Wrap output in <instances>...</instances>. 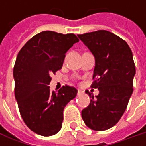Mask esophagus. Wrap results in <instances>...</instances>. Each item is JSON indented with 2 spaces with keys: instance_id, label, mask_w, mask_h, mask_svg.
<instances>
[{
  "instance_id": "34e87169",
  "label": "esophagus",
  "mask_w": 146,
  "mask_h": 146,
  "mask_svg": "<svg viewBox=\"0 0 146 146\" xmlns=\"http://www.w3.org/2000/svg\"><path fill=\"white\" fill-rule=\"evenodd\" d=\"M82 93H83V91L80 90V89H78V91H77V95L80 96V95H81Z\"/></svg>"
}]
</instances>
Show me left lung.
<instances>
[{
    "instance_id": "left-lung-1",
    "label": "left lung",
    "mask_w": 146,
    "mask_h": 146,
    "mask_svg": "<svg viewBox=\"0 0 146 146\" xmlns=\"http://www.w3.org/2000/svg\"><path fill=\"white\" fill-rule=\"evenodd\" d=\"M78 37L95 57L91 88L99 90L96 98L85 91L92 99L82 110V119L89 128L105 131L119 121L133 92L136 67L132 50L124 40L106 30Z\"/></svg>"
}]
</instances>
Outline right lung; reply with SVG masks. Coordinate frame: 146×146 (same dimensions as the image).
Returning <instances> with one entry per match:
<instances>
[{"label": "right lung", "mask_w": 146, "mask_h": 146, "mask_svg": "<svg viewBox=\"0 0 146 146\" xmlns=\"http://www.w3.org/2000/svg\"><path fill=\"white\" fill-rule=\"evenodd\" d=\"M75 34L44 31L21 48L14 66V94L20 115L32 132L49 137L61 130L63 110L76 98V88L64 85L58 93L48 84L62 69L66 53L78 42Z\"/></svg>", "instance_id": "1"}]
</instances>
